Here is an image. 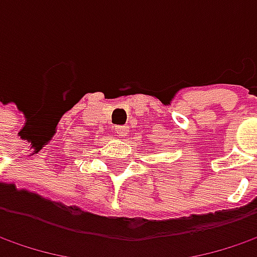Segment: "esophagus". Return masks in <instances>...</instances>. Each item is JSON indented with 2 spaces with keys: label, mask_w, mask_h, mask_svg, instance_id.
<instances>
[{
  "label": "esophagus",
  "mask_w": 257,
  "mask_h": 257,
  "mask_svg": "<svg viewBox=\"0 0 257 257\" xmlns=\"http://www.w3.org/2000/svg\"><path fill=\"white\" fill-rule=\"evenodd\" d=\"M115 129H116V134L119 137H126L129 134V126H126V125H119Z\"/></svg>",
  "instance_id": "esophagus-1"
}]
</instances>
